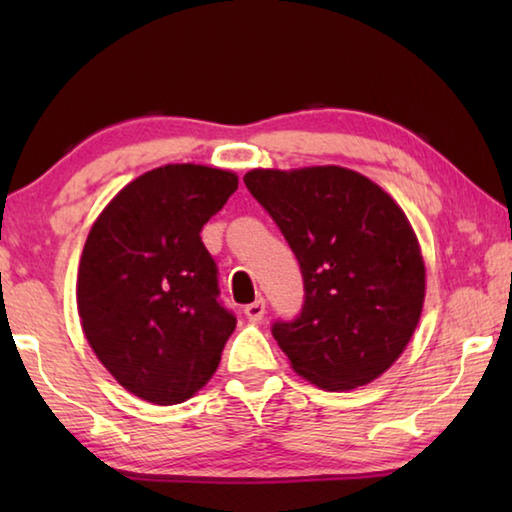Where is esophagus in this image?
<instances>
[{
	"mask_svg": "<svg viewBox=\"0 0 512 512\" xmlns=\"http://www.w3.org/2000/svg\"><path fill=\"white\" fill-rule=\"evenodd\" d=\"M244 314H246L248 320H253V323H259V320H262L264 314H266V302H264V298L250 302V305L244 309Z\"/></svg>",
	"mask_w": 512,
	"mask_h": 512,
	"instance_id": "34e87169",
	"label": "esophagus"
}]
</instances>
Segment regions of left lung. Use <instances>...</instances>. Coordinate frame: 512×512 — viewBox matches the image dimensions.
Here are the masks:
<instances>
[{"label": "left lung", "instance_id": "obj_1", "mask_svg": "<svg viewBox=\"0 0 512 512\" xmlns=\"http://www.w3.org/2000/svg\"><path fill=\"white\" fill-rule=\"evenodd\" d=\"M296 253L305 305L273 336L323 391L366 386L400 359L420 323L427 268L411 221L359 171L325 164L244 176Z\"/></svg>", "mask_w": 512, "mask_h": 512}]
</instances>
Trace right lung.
Returning <instances> with one entry per match:
<instances>
[{
    "label": "right lung",
    "instance_id": "obj_1",
    "mask_svg": "<svg viewBox=\"0 0 512 512\" xmlns=\"http://www.w3.org/2000/svg\"><path fill=\"white\" fill-rule=\"evenodd\" d=\"M237 185L235 171L164 164L92 223L76 277L81 327L103 368L140 400L185 402L219 368L237 318L216 300L201 230Z\"/></svg>",
    "mask_w": 512,
    "mask_h": 512
}]
</instances>
